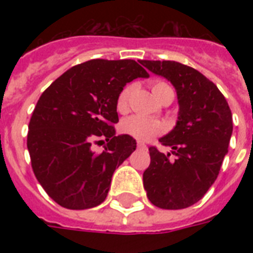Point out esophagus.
I'll return each instance as SVG.
<instances>
[{
    "instance_id": "34e87169",
    "label": "esophagus",
    "mask_w": 253,
    "mask_h": 253,
    "mask_svg": "<svg viewBox=\"0 0 253 253\" xmlns=\"http://www.w3.org/2000/svg\"><path fill=\"white\" fill-rule=\"evenodd\" d=\"M138 148H140V150H146L147 146H146V144H144V143L138 142Z\"/></svg>"
}]
</instances>
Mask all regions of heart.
<instances>
[{
	"label": "heart",
	"instance_id": "b5f03b06",
	"mask_svg": "<svg viewBox=\"0 0 253 253\" xmlns=\"http://www.w3.org/2000/svg\"><path fill=\"white\" fill-rule=\"evenodd\" d=\"M172 90V87L169 86L167 83L163 81H156L152 84V93L158 99L162 98L164 91ZM128 95H130V87H125L118 95L117 99V109L118 111L123 113L127 110V103H128ZM163 125L159 122L158 119L147 118L143 115H131L126 118L121 125V130L125 134L130 135L132 138L138 140H147V139L154 138L156 135L163 132Z\"/></svg>",
	"mask_w": 253,
	"mask_h": 253
}]
</instances>
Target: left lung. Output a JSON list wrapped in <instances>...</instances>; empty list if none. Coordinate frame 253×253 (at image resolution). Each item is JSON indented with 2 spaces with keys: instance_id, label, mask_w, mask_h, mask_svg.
Masks as SVG:
<instances>
[{
  "instance_id": "1",
  "label": "left lung",
  "mask_w": 253,
  "mask_h": 253,
  "mask_svg": "<svg viewBox=\"0 0 253 253\" xmlns=\"http://www.w3.org/2000/svg\"><path fill=\"white\" fill-rule=\"evenodd\" d=\"M142 64L172 83L180 106L176 127L159 139L172 152L166 155L150 147L151 163L143 173V185L158 208H189L219 174L232 134L231 110L216 85L197 69L170 60H142Z\"/></svg>"
}]
</instances>
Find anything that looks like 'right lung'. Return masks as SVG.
<instances>
[{
  "label": "right lung",
  "instance_id": "right-lung-1",
  "mask_svg": "<svg viewBox=\"0 0 253 253\" xmlns=\"http://www.w3.org/2000/svg\"><path fill=\"white\" fill-rule=\"evenodd\" d=\"M138 77L150 75L135 60L93 59L68 69L41 95L27 148L37 180L63 208L102 204L115 168L136 148L130 135L115 136L114 125L119 93ZM93 142H104L105 150L95 154Z\"/></svg>",
  "mask_w": 253,
  "mask_h": 253
}]
</instances>
